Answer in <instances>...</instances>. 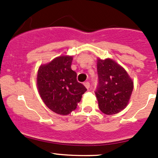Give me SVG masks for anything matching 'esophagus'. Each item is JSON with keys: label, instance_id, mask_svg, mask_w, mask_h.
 <instances>
[{"label": "esophagus", "instance_id": "obj_1", "mask_svg": "<svg viewBox=\"0 0 158 158\" xmlns=\"http://www.w3.org/2000/svg\"><path fill=\"white\" fill-rule=\"evenodd\" d=\"M84 85L85 86V88H86L87 89H89V87H90V83H89V82H84Z\"/></svg>", "mask_w": 158, "mask_h": 158}]
</instances>
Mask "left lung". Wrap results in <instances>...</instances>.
Returning <instances> with one entry per match:
<instances>
[{"label":"left lung","instance_id":"left-lung-1","mask_svg":"<svg viewBox=\"0 0 158 158\" xmlns=\"http://www.w3.org/2000/svg\"><path fill=\"white\" fill-rule=\"evenodd\" d=\"M98 86L95 92L99 109L114 114L128 106L134 88L126 70L111 59L97 60Z\"/></svg>","mask_w":158,"mask_h":158}]
</instances>
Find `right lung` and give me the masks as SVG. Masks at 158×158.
Returning a JSON list of instances; mask_svg holds the SVG:
<instances>
[{
  "instance_id": "right-lung-1",
  "label": "right lung",
  "mask_w": 158,
  "mask_h": 158,
  "mask_svg": "<svg viewBox=\"0 0 158 158\" xmlns=\"http://www.w3.org/2000/svg\"><path fill=\"white\" fill-rule=\"evenodd\" d=\"M73 56H60L39 67L36 85L41 98L49 109L66 115L74 111L86 88L77 82L71 69Z\"/></svg>"
}]
</instances>
